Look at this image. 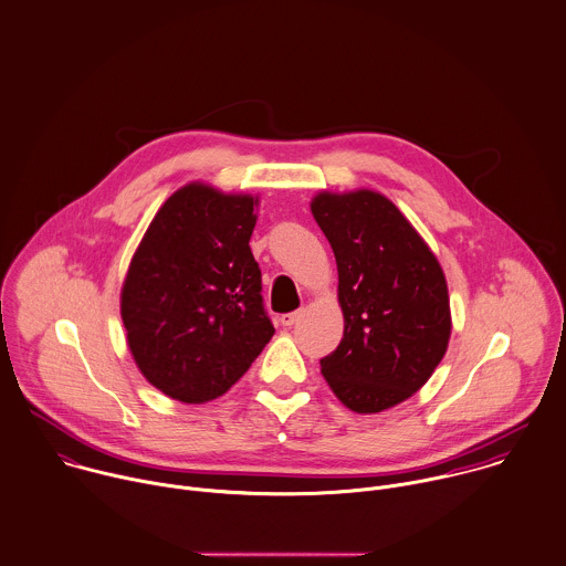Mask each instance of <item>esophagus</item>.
<instances>
[{
	"label": "esophagus",
	"instance_id": "obj_1",
	"mask_svg": "<svg viewBox=\"0 0 566 566\" xmlns=\"http://www.w3.org/2000/svg\"><path fill=\"white\" fill-rule=\"evenodd\" d=\"M300 317H302V311H293V313L282 315V317H280V322H282V326H293Z\"/></svg>",
	"mask_w": 566,
	"mask_h": 566
}]
</instances>
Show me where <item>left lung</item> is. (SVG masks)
Listing matches in <instances>:
<instances>
[{
  "mask_svg": "<svg viewBox=\"0 0 566 566\" xmlns=\"http://www.w3.org/2000/svg\"><path fill=\"white\" fill-rule=\"evenodd\" d=\"M311 211L337 260L344 313V337L319 361L322 375L348 410L384 412L421 390L448 350L446 273L379 191H319Z\"/></svg>",
  "mask_w": 566,
  "mask_h": 566,
  "instance_id": "8db88e82",
  "label": "left lung"
}]
</instances>
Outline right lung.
<instances>
[{"label":"right lung","mask_w":566,"mask_h":566,"mask_svg":"<svg viewBox=\"0 0 566 566\" xmlns=\"http://www.w3.org/2000/svg\"><path fill=\"white\" fill-rule=\"evenodd\" d=\"M258 198L205 182L174 191L132 255L120 317L143 377L169 399L222 397L271 342L249 240Z\"/></svg>","instance_id":"right-lung-1"}]
</instances>
